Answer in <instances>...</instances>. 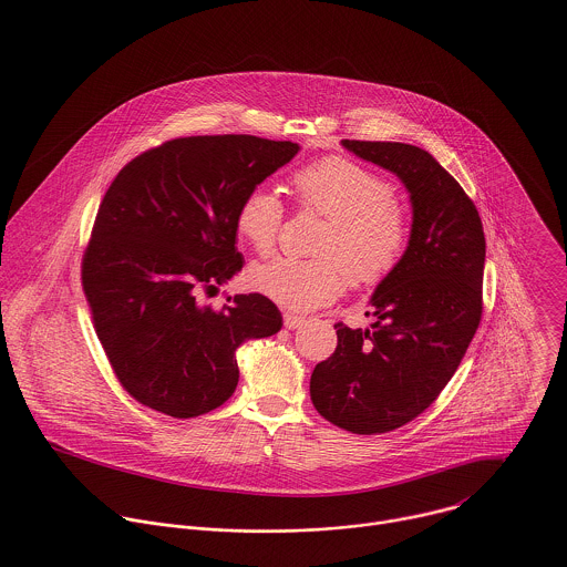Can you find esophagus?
I'll return each instance as SVG.
<instances>
[{
    "label": "esophagus",
    "instance_id": "obj_1",
    "mask_svg": "<svg viewBox=\"0 0 567 567\" xmlns=\"http://www.w3.org/2000/svg\"><path fill=\"white\" fill-rule=\"evenodd\" d=\"M282 321H285L287 329H297V327H301V324L306 323V317L296 315V312H285V315H282Z\"/></svg>",
    "mask_w": 567,
    "mask_h": 567
}]
</instances>
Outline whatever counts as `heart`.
Segmentation results:
<instances>
[{
    "mask_svg": "<svg viewBox=\"0 0 567 567\" xmlns=\"http://www.w3.org/2000/svg\"><path fill=\"white\" fill-rule=\"evenodd\" d=\"M291 189L301 208L327 216L319 259L276 257L248 271V285L291 310L331 303L347 287H374L404 259L410 227L389 181L340 155L299 167ZM282 225V204L268 187L244 195L236 229L255 252L268 255Z\"/></svg>",
    "mask_w": 567,
    "mask_h": 567,
    "instance_id": "obj_1",
    "label": "heart"
}]
</instances>
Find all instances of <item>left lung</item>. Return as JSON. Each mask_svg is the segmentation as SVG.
Masks as SVG:
<instances>
[{"instance_id": "obj_1", "label": "left lung", "mask_w": 567, "mask_h": 567, "mask_svg": "<svg viewBox=\"0 0 567 567\" xmlns=\"http://www.w3.org/2000/svg\"><path fill=\"white\" fill-rule=\"evenodd\" d=\"M342 146L393 172L412 202L404 259L370 301L374 323L333 324L338 347L310 378L321 416L374 435L416 419L457 372L483 317L485 231L474 202L427 151L365 140Z\"/></svg>"}]
</instances>
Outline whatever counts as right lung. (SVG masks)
<instances>
[{
	"instance_id": "1",
	"label": "right lung",
	"mask_w": 567,
	"mask_h": 567,
	"mask_svg": "<svg viewBox=\"0 0 567 567\" xmlns=\"http://www.w3.org/2000/svg\"><path fill=\"white\" fill-rule=\"evenodd\" d=\"M299 146L257 135L167 140L106 190L82 255L95 333L123 389L146 408L193 419L238 386L236 349L282 327L261 293L199 301L243 270L236 213Z\"/></svg>"
}]
</instances>
